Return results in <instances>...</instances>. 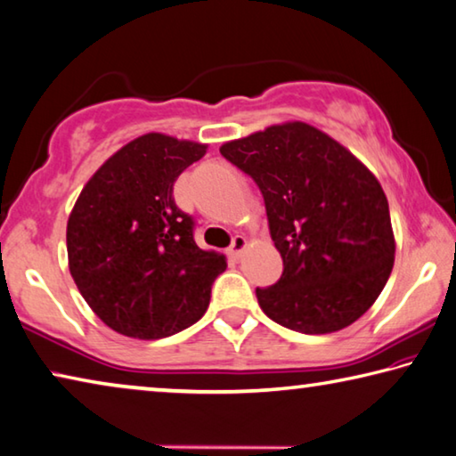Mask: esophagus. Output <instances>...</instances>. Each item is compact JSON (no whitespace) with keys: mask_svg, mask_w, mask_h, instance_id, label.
Masks as SVG:
<instances>
[{"mask_svg":"<svg viewBox=\"0 0 456 456\" xmlns=\"http://www.w3.org/2000/svg\"><path fill=\"white\" fill-rule=\"evenodd\" d=\"M245 249H247V239L241 237V235H237L233 239V243H231V247H229V256L233 259H239L243 256Z\"/></svg>","mask_w":456,"mask_h":456,"instance_id":"esophagus-1","label":"esophagus"}]
</instances>
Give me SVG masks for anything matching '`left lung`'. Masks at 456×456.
Returning <instances> with one entry per match:
<instances>
[{"label": "left lung", "mask_w": 456, "mask_h": 456, "mask_svg": "<svg viewBox=\"0 0 456 456\" xmlns=\"http://www.w3.org/2000/svg\"><path fill=\"white\" fill-rule=\"evenodd\" d=\"M219 151L257 183L283 259L280 281L256 291L267 318L302 334H331L362 318L388 281L396 251L388 199L374 173L302 120Z\"/></svg>", "instance_id": "1"}]
</instances>
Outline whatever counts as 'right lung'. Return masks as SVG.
<instances>
[{"mask_svg": "<svg viewBox=\"0 0 456 456\" xmlns=\"http://www.w3.org/2000/svg\"><path fill=\"white\" fill-rule=\"evenodd\" d=\"M209 144L146 133L90 176L68 217V267L90 310L122 336L159 339L203 318L227 259L200 249L173 184Z\"/></svg>", "mask_w": 456, "mask_h": 456, "instance_id": "right-lung-1", "label": "right lung"}]
</instances>
